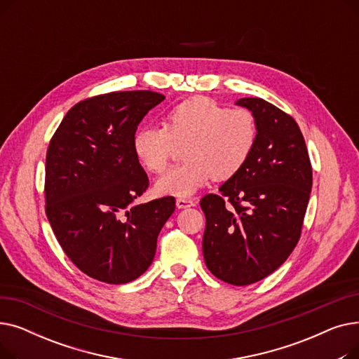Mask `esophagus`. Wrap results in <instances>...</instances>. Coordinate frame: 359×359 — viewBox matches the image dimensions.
Listing matches in <instances>:
<instances>
[{
	"mask_svg": "<svg viewBox=\"0 0 359 359\" xmlns=\"http://www.w3.org/2000/svg\"><path fill=\"white\" fill-rule=\"evenodd\" d=\"M195 202L192 199H186V198H177L176 199V206L179 210L182 208H189V206H194Z\"/></svg>",
	"mask_w": 359,
	"mask_h": 359,
	"instance_id": "obj_1",
	"label": "esophagus"
}]
</instances>
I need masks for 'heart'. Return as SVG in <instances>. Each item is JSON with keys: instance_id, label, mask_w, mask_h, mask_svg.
<instances>
[{"instance_id": "b5f03b06", "label": "heart", "mask_w": 359, "mask_h": 359, "mask_svg": "<svg viewBox=\"0 0 359 359\" xmlns=\"http://www.w3.org/2000/svg\"><path fill=\"white\" fill-rule=\"evenodd\" d=\"M257 122L248 109H229L208 97L180 102L167 111L164 126L140 128L132 148L149 173L161 175L176 151L184 144L180 165L157 180L161 195L186 198L212 177H233L250 158L257 141Z\"/></svg>"}]
</instances>
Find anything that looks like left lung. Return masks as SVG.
<instances>
[{
    "label": "left lung",
    "mask_w": 359,
    "mask_h": 359,
    "mask_svg": "<svg viewBox=\"0 0 359 359\" xmlns=\"http://www.w3.org/2000/svg\"><path fill=\"white\" fill-rule=\"evenodd\" d=\"M257 122L248 163L201 199L205 214L202 252L206 266L231 285H249L276 271L301 237L313 168L295 119L272 103L244 97Z\"/></svg>",
    "instance_id": "1"
}]
</instances>
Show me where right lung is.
<instances>
[{
  "instance_id": "add662e5",
  "label": "right lung",
  "mask_w": 359,
  "mask_h": 359,
  "mask_svg": "<svg viewBox=\"0 0 359 359\" xmlns=\"http://www.w3.org/2000/svg\"><path fill=\"white\" fill-rule=\"evenodd\" d=\"M165 97L149 90L97 94L72 106L46 151L45 211L69 260L106 284H126L154 259L176 199L135 205L149 186L132 140Z\"/></svg>"
}]
</instances>
